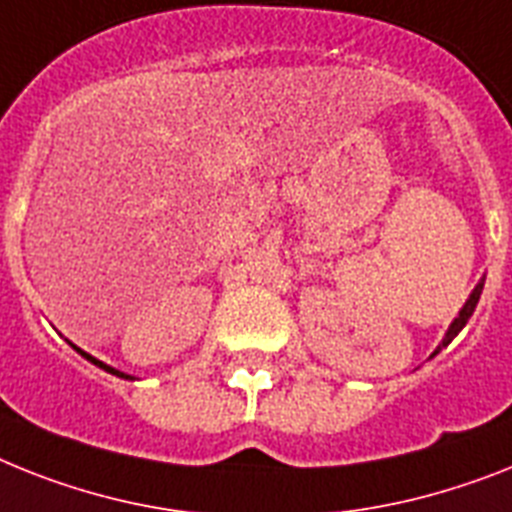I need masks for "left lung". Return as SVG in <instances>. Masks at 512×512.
I'll return each mask as SVG.
<instances>
[{
  "label": "left lung",
  "instance_id": "obj_1",
  "mask_svg": "<svg viewBox=\"0 0 512 512\" xmlns=\"http://www.w3.org/2000/svg\"><path fill=\"white\" fill-rule=\"evenodd\" d=\"M481 290H484V277H481V280H479V285H476V287H474V293L468 295V301H466V306L460 308V314H458V316H455V322H453V324H450V329H447V335H445V340L439 342V345H437V350H434L432 356H437L439 350L445 348V345H450V342H453V340H455V337H458V332H460V329L466 327V322H468V319H471V314H474V308H476V303H479V298H481Z\"/></svg>",
  "mask_w": 512,
  "mask_h": 512
}]
</instances>
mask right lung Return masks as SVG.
<instances>
[{
    "label": "right lung",
    "mask_w": 512,
    "mask_h": 512,
    "mask_svg": "<svg viewBox=\"0 0 512 512\" xmlns=\"http://www.w3.org/2000/svg\"><path fill=\"white\" fill-rule=\"evenodd\" d=\"M75 350H80V348H75ZM80 356H83V358H88V361L94 363V366H99V369H104V371H109V374H114V377H122V379H133V377H128V374H122V371H117V369H112V366H107V363H101L99 358L88 356V353H83V350H80Z\"/></svg>",
    "instance_id": "add662e5"
}]
</instances>
